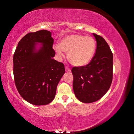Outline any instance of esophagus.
<instances>
[{"instance_id":"34e87169","label":"esophagus","mask_w":134,"mask_h":134,"mask_svg":"<svg viewBox=\"0 0 134 134\" xmlns=\"http://www.w3.org/2000/svg\"><path fill=\"white\" fill-rule=\"evenodd\" d=\"M65 71H67V72H71V69H70L69 67H65Z\"/></svg>"}]
</instances>
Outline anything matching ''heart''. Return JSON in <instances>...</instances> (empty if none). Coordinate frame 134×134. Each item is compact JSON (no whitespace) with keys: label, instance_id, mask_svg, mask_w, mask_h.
I'll return each instance as SVG.
<instances>
[{"label":"heart","instance_id":"obj_1","mask_svg":"<svg viewBox=\"0 0 134 134\" xmlns=\"http://www.w3.org/2000/svg\"><path fill=\"white\" fill-rule=\"evenodd\" d=\"M96 43L90 36L72 34L65 36L54 49L59 57H63V51L68 53L69 62L76 67H82L89 63L96 50Z\"/></svg>","mask_w":134,"mask_h":134}]
</instances>
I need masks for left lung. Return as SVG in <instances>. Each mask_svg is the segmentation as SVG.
<instances>
[{
    "mask_svg": "<svg viewBox=\"0 0 134 134\" xmlns=\"http://www.w3.org/2000/svg\"><path fill=\"white\" fill-rule=\"evenodd\" d=\"M97 43L91 62L85 66L73 67L72 87L75 96L83 103L94 102L109 89L113 77V54L103 38L93 34Z\"/></svg>",
    "mask_w": 134,
    "mask_h": 134,
    "instance_id": "obj_1",
    "label": "left lung"
}]
</instances>
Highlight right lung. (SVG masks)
Instances as JSON below:
<instances>
[{
  "instance_id": "1",
  "label": "right lung",
  "mask_w": 134,
  "mask_h": 134,
  "mask_svg": "<svg viewBox=\"0 0 134 134\" xmlns=\"http://www.w3.org/2000/svg\"><path fill=\"white\" fill-rule=\"evenodd\" d=\"M53 43L50 31L28 33L20 40L13 55L16 87L22 98L32 105L51 103L65 72L64 64L53 58Z\"/></svg>"
}]
</instances>
